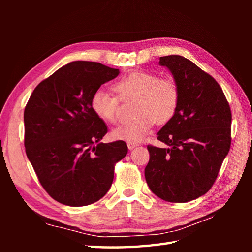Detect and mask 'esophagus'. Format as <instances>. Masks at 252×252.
Returning <instances> with one entry per match:
<instances>
[{
    "mask_svg": "<svg viewBox=\"0 0 252 252\" xmlns=\"http://www.w3.org/2000/svg\"><path fill=\"white\" fill-rule=\"evenodd\" d=\"M136 146H138V143H134V142H127V148L132 151L133 148H135Z\"/></svg>",
    "mask_w": 252,
    "mask_h": 252,
    "instance_id": "obj_1",
    "label": "esophagus"
}]
</instances>
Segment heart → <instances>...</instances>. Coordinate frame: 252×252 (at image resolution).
<instances>
[{
  "mask_svg": "<svg viewBox=\"0 0 252 252\" xmlns=\"http://www.w3.org/2000/svg\"><path fill=\"white\" fill-rule=\"evenodd\" d=\"M115 90L123 101L136 99L133 108L136 117L111 132L117 140H142L151 132L156 121L164 125L172 119L180 103V90L175 81L144 70L125 74L116 82ZM91 108L101 120L114 123L118 118L119 98L104 89H97L91 97Z\"/></svg>",
  "mask_w": 252,
  "mask_h": 252,
  "instance_id": "obj_1",
  "label": "heart"
}]
</instances>
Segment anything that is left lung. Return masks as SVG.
<instances>
[{"instance_id":"1","label":"left lung","mask_w":252,"mask_h":252,"mask_svg":"<svg viewBox=\"0 0 252 252\" xmlns=\"http://www.w3.org/2000/svg\"><path fill=\"white\" fill-rule=\"evenodd\" d=\"M173 74L180 103L172 119L158 132L168 145H148L145 179L155 195L169 202H187L215 184L231 148L232 112L220 85L210 74L180 55L160 57Z\"/></svg>"}]
</instances>
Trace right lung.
<instances>
[{
	"label": "right lung",
	"mask_w": 252,
	"mask_h": 252,
	"mask_svg": "<svg viewBox=\"0 0 252 252\" xmlns=\"http://www.w3.org/2000/svg\"><path fill=\"white\" fill-rule=\"evenodd\" d=\"M118 74L99 63H69L37 84L26 105L27 157L47 194L63 205L103 198L127 154L123 141L99 143L107 126L91 108L93 93Z\"/></svg>",
	"instance_id": "right-lung-1"
}]
</instances>
